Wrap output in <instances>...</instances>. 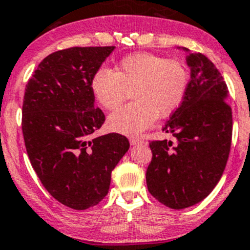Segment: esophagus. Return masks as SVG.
<instances>
[{"label": "esophagus", "instance_id": "1", "mask_svg": "<svg viewBox=\"0 0 250 250\" xmlns=\"http://www.w3.org/2000/svg\"><path fill=\"white\" fill-rule=\"evenodd\" d=\"M130 144H131V145L144 144V140L140 139V137H130Z\"/></svg>", "mask_w": 250, "mask_h": 250}]
</instances>
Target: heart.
<instances>
[{
    "mask_svg": "<svg viewBox=\"0 0 250 250\" xmlns=\"http://www.w3.org/2000/svg\"><path fill=\"white\" fill-rule=\"evenodd\" d=\"M187 85L184 63L148 52L126 56L114 72L102 68L92 80L94 96L108 110L118 109L131 91L134 102L108 119L111 130L124 134H137L156 116L170 115L182 103Z\"/></svg>",
    "mask_w": 250,
    "mask_h": 250,
    "instance_id": "1",
    "label": "heart"
}]
</instances>
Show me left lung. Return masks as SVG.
Masks as SVG:
<instances>
[{
    "mask_svg": "<svg viewBox=\"0 0 250 250\" xmlns=\"http://www.w3.org/2000/svg\"><path fill=\"white\" fill-rule=\"evenodd\" d=\"M190 82L179 108L162 131L174 137L152 140L147 167L148 191L174 210L208 196L222 177L232 144V109L220 71L201 52H189Z\"/></svg>",
    "mask_w": 250,
    "mask_h": 250,
    "instance_id": "left-lung-1",
    "label": "left lung"
}]
</instances>
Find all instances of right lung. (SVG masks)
Instances as JSON below:
<instances>
[{
    "mask_svg": "<svg viewBox=\"0 0 250 250\" xmlns=\"http://www.w3.org/2000/svg\"><path fill=\"white\" fill-rule=\"evenodd\" d=\"M114 49L75 46L52 52L25 87L22 131L32 167L52 198L75 210L103 200L111 170L130 147L116 132L92 139L105 121L94 106L92 80Z\"/></svg>",
    "mask_w": 250,
    "mask_h": 250,
    "instance_id": "1",
    "label": "right lung"
}]
</instances>
